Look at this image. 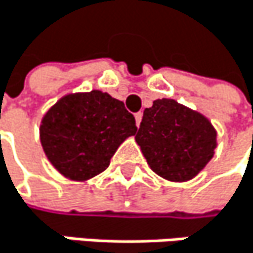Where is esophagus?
Returning <instances> with one entry per match:
<instances>
[{"label": "esophagus", "instance_id": "obj_1", "mask_svg": "<svg viewBox=\"0 0 253 253\" xmlns=\"http://www.w3.org/2000/svg\"><path fill=\"white\" fill-rule=\"evenodd\" d=\"M135 120H136V126L139 127V124H141V121H142V112H138V114H135Z\"/></svg>", "mask_w": 253, "mask_h": 253}]
</instances>
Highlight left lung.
Wrapping results in <instances>:
<instances>
[{
    "instance_id": "left-lung-1",
    "label": "left lung",
    "mask_w": 253,
    "mask_h": 253,
    "mask_svg": "<svg viewBox=\"0 0 253 253\" xmlns=\"http://www.w3.org/2000/svg\"><path fill=\"white\" fill-rule=\"evenodd\" d=\"M135 139L150 168L169 181L198 175L216 148L211 123L172 99H157L145 108Z\"/></svg>"
}]
</instances>
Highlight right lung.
<instances>
[{"mask_svg": "<svg viewBox=\"0 0 253 253\" xmlns=\"http://www.w3.org/2000/svg\"><path fill=\"white\" fill-rule=\"evenodd\" d=\"M138 130L135 117L108 93L67 94L43 117L40 142L64 177L84 181L103 172L120 144Z\"/></svg>", "mask_w": 253, "mask_h": 253, "instance_id": "obj_1", "label": "right lung"}]
</instances>
